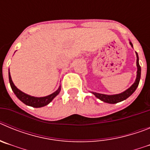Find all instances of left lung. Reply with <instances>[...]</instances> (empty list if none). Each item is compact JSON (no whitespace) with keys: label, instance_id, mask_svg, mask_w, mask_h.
Here are the masks:
<instances>
[{"label":"left lung","instance_id":"left-lung-1","mask_svg":"<svg viewBox=\"0 0 150 150\" xmlns=\"http://www.w3.org/2000/svg\"><path fill=\"white\" fill-rule=\"evenodd\" d=\"M130 44L131 46L133 47V45H132V42H130ZM136 55H137V77L135 79V82L134 83V84L132 85V86L128 88V89L125 90V91L122 92L120 94H117V95H104V94H100V93H96V92H91L93 95H95L96 98H98V99H100L102 101L106 102V103H109V104H116V103H119L120 101H122V100H125L130 97L132 94L135 91V90L137 89V86L139 85V82H140V74H141V68H140V66L139 64V58L138 55L136 52Z\"/></svg>","mask_w":150,"mask_h":150}]
</instances>
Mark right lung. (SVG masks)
I'll list each match as a JSON object with an SVG mask.
<instances>
[{
  "label": "right lung",
  "instance_id": "add662e5",
  "mask_svg": "<svg viewBox=\"0 0 150 150\" xmlns=\"http://www.w3.org/2000/svg\"><path fill=\"white\" fill-rule=\"evenodd\" d=\"M9 80H10V86H11L12 90L13 91L14 94L16 95V96L18 98L19 100L22 102H23L24 104H26L28 106H30V107H44V106L47 105L53 100V98L55 97H56L57 95H59V92L61 91V86H59V88H58L57 91H55L54 93L51 94V95H48V96L46 97H41V98H38V97H33L30 96V95H27V94L24 93L22 91L16 88L14 83H13L11 79V76H10V70H9Z\"/></svg>",
  "mask_w": 150,
  "mask_h": 150
}]
</instances>
